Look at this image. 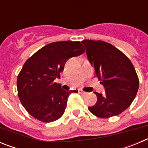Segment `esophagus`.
Returning a JSON list of instances; mask_svg holds the SVG:
<instances>
[{
  "instance_id": "esophagus-1",
  "label": "esophagus",
  "mask_w": 148,
  "mask_h": 148,
  "mask_svg": "<svg viewBox=\"0 0 148 148\" xmlns=\"http://www.w3.org/2000/svg\"><path fill=\"white\" fill-rule=\"evenodd\" d=\"M78 92H79V93H81V94H83V95H86V94L87 93V92H84V91H83L82 90H78Z\"/></svg>"
}]
</instances>
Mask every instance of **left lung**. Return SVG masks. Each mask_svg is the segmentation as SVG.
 I'll return each instance as SVG.
<instances>
[{
    "label": "left lung",
    "mask_w": 148,
    "mask_h": 148,
    "mask_svg": "<svg viewBox=\"0 0 148 148\" xmlns=\"http://www.w3.org/2000/svg\"><path fill=\"white\" fill-rule=\"evenodd\" d=\"M87 58L104 87V95L95 92L97 102L89 110L99 118L117 116L131 104L139 81L130 60L114 46L102 40H84Z\"/></svg>",
    "instance_id": "obj_1"
}]
</instances>
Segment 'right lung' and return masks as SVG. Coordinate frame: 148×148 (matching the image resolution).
Returning <instances> with one entry per match:
<instances>
[{
  "mask_svg": "<svg viewBox=\"0 0 148 148\" xmlns=\"http://www.w3.org/2000/svg\"><path fill=\"white\" fill-rule=\"evenodd\" d=\"M79 41L48 44L24 63L17 78L18 95L29 115L43 122H52L64 113L69 95L78 90H63L54 82L60 78L66 61L84 53Z\"/></svg>",
  "mask_w": 148,
  "mask_h": 148,
  "instance_id": "right-lung-1",
  "label": "right lung"
}]
</instances>
